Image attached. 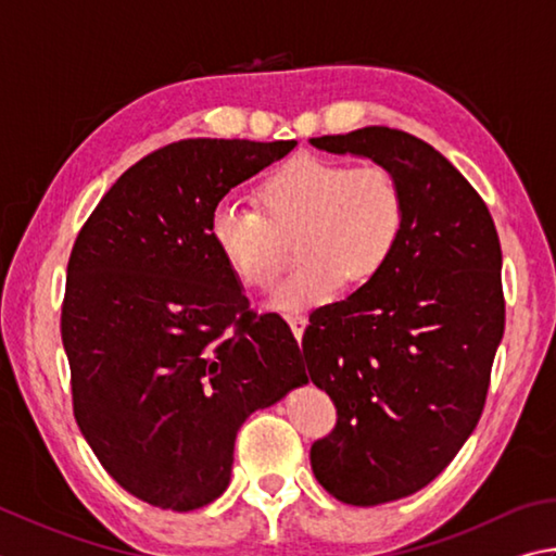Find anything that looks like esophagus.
Wrapping results in <instances>:
<instances>
[{
  "label": "esophagus",
  "instance_id": "obj_1",
  "mask_svg": "<svg viewBox=\"0 0 556 556\" xmlns=\"http://www.w3.org/2000/svg\"><path fill=\"white\" fill-rule=\"evenodd\" d=\"M287 323H289L291 332H294V336H296V340H301V336H304V328H306L308 318H306V316H301V313H289V316H287Z\"/></svg>",
  "mask_w": 556,
  "mask_h": 556
}]
</instances>
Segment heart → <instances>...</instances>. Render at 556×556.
Wrapping results in <instances>:
<instances>
[{
	"mask_svg": "<svg viewBox=\"0 0 556 556\" xmlns=\"http://www.w3.org/2000/svg\"><path fill=\"white\" fill-rule=\"evenodd\" d=\"M262 211L220 199L208 236L245 289L267 291L294 238L296 269L281 281L271 306L299 311L330 299L345 281L365 287L399 248L406 226V194L383 163L350 165L301 153L267 175L257 189Z\"/></svg>",
	"mask_w": 556,
	"mask_h": 556,
	"instance_id": "heart-1",
	"label": "heart"
}]
</instances>
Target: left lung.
Wrapping results in <instances>:
<instances>
[{"label": "left lung", "instance_id": "8db88e82", "mask_svg": "<svg viewBox=\"0 0 556 556\" xmlns=\"http://www.w3.org/2000/svg\"><path fill=\"white\" fill-rule=\"evenodd\" d=\"M311 143L383 163L406 194L389 265L316 311L301 340L338 410L311 445L313 473L340 501L379 506L428 486L477 428L506 326L501 240L486 201L426 140L367 126Z\"/></svg>", "mask_w": 556, "mask_h": 556}]
</instances>
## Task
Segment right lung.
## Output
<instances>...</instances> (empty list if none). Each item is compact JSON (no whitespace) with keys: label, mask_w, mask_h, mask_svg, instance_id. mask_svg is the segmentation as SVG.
Masks as SVG:
<instances>
[{"label":"right lung","mask_w":556,"mask_h":556,"mask_svg":"<svg viewBox=\"0 0 556 556\" xmlns=\"http://www.w3.org/2000/svg\"><path fill=\"white\" fill-rule=\"evenodd\" d=\"M294 146L157 148L75 238L60 313L73 413L102 467L150 506L218 498L245 418L306 381L287 320L250 308L208 236L218 201Z\"/></svg>","instance_id":"right-lung-1"}]
</instances>
